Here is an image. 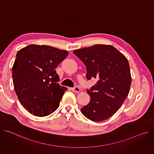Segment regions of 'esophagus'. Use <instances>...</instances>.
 <instances>
[{
    "instance_id": "esophagus-1",
    "label": "esophagus",
    "mask_w": 154,
    "mask_h": 154,
    "mask_svg": "<svg viewBox=\"0 0 154 154\" xmlns=\"http://www.w3.org/2000/svg\"><path fill=\"white\" fill-rule=\"evenodd\" d=\"M71 90L75 93H79L80 92V89L79 88H78L77 86H75L74 88H71Z\"/></svg>"
}]
</instances>
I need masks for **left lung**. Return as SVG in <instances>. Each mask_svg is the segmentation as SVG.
<instances>
[{
  "label": "left lung",
  "mask_w": 154,
  "mask_h": 154,
  "mask_svg": "<svg viewBox=\"0 0 154 154\" xmlns=\"http://www.w3.org/2000/svg\"><path fill=\"white\" fill-rule=\"evenodd\" d=\"M86 66V78L97 79L87 93L90 102L81 108L82 113L93 121L112 117L127 97L131 82L126 57L111 45H96L73 51Z\"/></svg>",
  "instance_id": "1"
}]
</instances>
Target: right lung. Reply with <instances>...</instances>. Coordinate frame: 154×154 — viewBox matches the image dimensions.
Masks as SVG:
<instances>
[{
  "label": "right lung",
  "instance_id": "obj_1",
  "mask_svg": "<svg viewBox=\"0 0 154 154\" xmlns=\"http://www.w3.org/2000/svg\"><path fill=\"white\" fill-rule=\"evenodd\" d=\"M49 46L30 45L20 49L12 67L14 89L27 110L43 117L54 112L67 88L57 83L55 68L68 55Z\"/></svg>",
  "mask_w": 154,
  "mask_h": 154
}]
</instances>
